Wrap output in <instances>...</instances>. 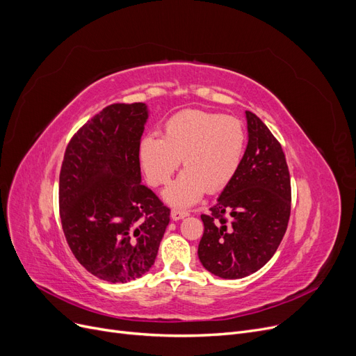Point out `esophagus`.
<instances>
[{
	"label": "esophagus",
	"mask_w": 356,
	"mask_h": 356,
	"mask_svg": "<svg viewBox=\"0 0 356 356\" xmlns=\"http://www.w3.org/2000/svg\"><path fill=\"white\" fill-rule=\"evenodd\" d=\"M190 213L188 211H182V210H172L171 211V218L172 220H181V218H184V217H187Z\"/></svg>",
	"instance_id": "obj_1"
}]
</instances>
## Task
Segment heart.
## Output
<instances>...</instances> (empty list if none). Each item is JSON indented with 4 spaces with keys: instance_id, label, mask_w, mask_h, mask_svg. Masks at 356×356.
I'll list each match as a JSON object with an SVG mask.
<instances>
[{
    "instance_id": "obj_1",
    "label": "heart",
    "mask_w": 356,
    "mask_h": 356,
    "mask_svg": "<svg viewBox=\"0 0 356 356\" xmlns=\"http://www.w3.org/2000/svg\"><path fill=\"white\" fill-rule=\"evenodd\" d=\"M246 130L241 120L218 113L182 110L163 124V138L149 133L142 138L138 158L147 182L163 185L179 166L178 178L163 191L174 207H190L209 193L223 190L241 166Z\"/></svg>"
}]
</instances>
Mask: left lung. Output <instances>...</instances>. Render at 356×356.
<instances>
[{
  "label": "left lung",
  "mask_w": 356,
  "mask_h": 356,
  "mask_svg": "<svg viewBox=\"0 0 356 356\" xmlns=\"http://www.w3.org/2000/svg\"><path fill=\"white\" fill-rule=\"evenodd\" d=\"M245 114L249 139L241 166L211 213L201 214L200 262L225 280L257 273L274 257L291 211V181L282 147L258 115Z\"/></svg>",
  "instance_id": "1"
}]
</instances>
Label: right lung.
<instances>
[{
	"mask_svg": "<svg viewBox=\"0 0 356 356\" xmlns=\"http://www.w3.org/2000/svg\"><path fill=\"white\" fill-rule=\"evenodd\" d=\"M145 103L111 104L67 143L59 213L67 245L88 273L108 282L140 278L154 265L169 210L142 184L138 147Z\"/></svg>",
	"mask_w": 356,
	"mask_h": 356,
	"instance_id": "right-lung-1",
	"label": "right lung"
}]
</instances>
